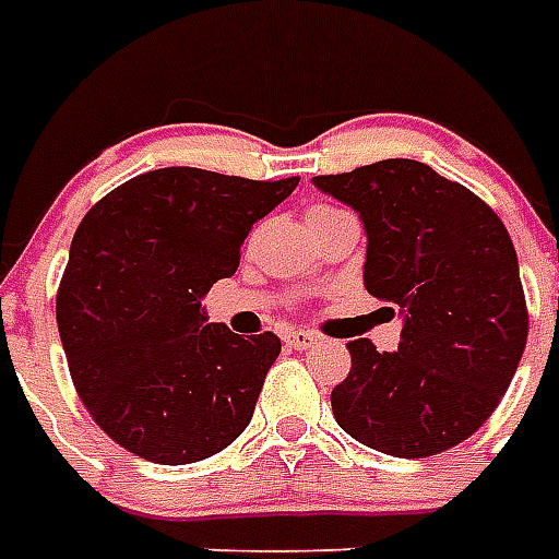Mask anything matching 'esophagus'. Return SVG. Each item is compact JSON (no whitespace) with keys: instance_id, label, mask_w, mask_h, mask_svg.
Wrapping results in <instances>:
<instances>
[{"instance_id":"obj_1","label":"esophagus","mask_w":559,"mask_h":559,"mask_svg":"<svg viewBox=\"0 0 559 559\" xmlns=\"http://www.w3.org/2000/svg\"><path fill=\"white\" fill-rule=\"evenodd\" d=\"M284 344L293 347V350H308V347H314L317 335L314 332H305V329H290L287 335H284Z\"/></svg>"}]
</instances>
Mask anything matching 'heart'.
<instances>
[{
	"label": "heart",
	"instance_id": "heart-1",
	"mask_svg": "<svg viewBox=\"0 0 559 559\" xmlns=\"http://www.w3.org/2000/svg\"><path fill=\"white\" fill-rule=\"evenodd\" d=\"M326 209L329 206H314V209H311V212H326ZM311 212H308V215H311Z\"/></svg>",
	"mask_w": 559,
	"mask_h": 559
}]
</instances>
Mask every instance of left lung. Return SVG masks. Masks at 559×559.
Masks as SVG:
<instances>
[{
	"label": "left lung",
	"mask_w": 559,
	"mask_h": 559,
	"mask_svg": "<svg viewBox=\"0 0 559 559\" xmlns=\"http://www.w3.org/2000/svg\"><path fill=\"white\" fill-rule=\"evenodd\" d=\"M314 185L368 233L365 287L399 308V350L347 344L353 368L332 413L353 440L428 457L476 433L500 404L527 344L515 245L488 203L428 164L389 158ZM395 308H389L395 314Z\"/></svg>",
	"instance_id": "left-lung-1"
}]
</instances>
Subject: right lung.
Returning a JSON list of instances; mask_svg holds the SVG:
<instances>
[{
  "mask_svg": "<svg viewBox=\"0 0 559 559\" xmlns=\"http://www.w3.org/2000/svg\"><path fill=\"white\" fill-rule=\"evenodd\" d=\"M296 185L164 167L80 221L56 323L80 401L122 449L194 464L248 428L281 341L209 323L200 299L230 278L245 236Z\"/></svg>",
  "mask_w": 559,
  "mask_h": 559,
  "instance_id": "1",
  "label": "right lung"
}]
</instances>
